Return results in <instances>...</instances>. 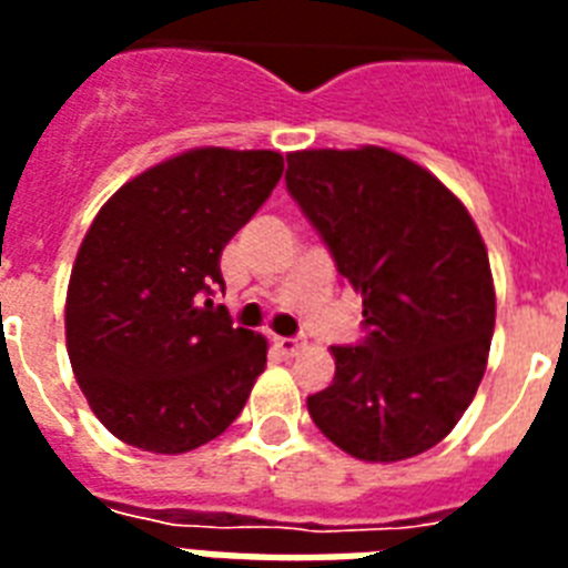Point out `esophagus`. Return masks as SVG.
I'll return each instance as SVG.
<instances>
[{
  "instance_id": "esophagus-1",
  "label": "esophagus",
  "mask_w": 568,
  "mask_h": 568,
  "mask_svg": "<svg viewBox=\"0 0 568 568\" xmlns=\"http://www.w3.org/2000/svg\"><path fill=\"white\" fill-rule=\"evenodd\" d=\"M274 347L283 356H294L301 351V342H297V338H274Z\"/></svg>"
}]
</instances>
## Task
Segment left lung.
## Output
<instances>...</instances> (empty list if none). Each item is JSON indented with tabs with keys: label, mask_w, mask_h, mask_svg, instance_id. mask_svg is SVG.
Returning a JSON list of instances; mask_svg holds the SVG:
<instances>
[{
	"label": "left lung",
	"mask_w": 568,
	"mask_h": 568,
	"mask_svg": "<svg viewBox=\"0 0 568 568\" xmlns=\"http://www.w3.org/2000/svg\"><path fill=\"white\" fill-rule=\"evenodd\" d=\"M285 185L363 294L365 338L329 347L336 377L312 422L365 463L424 454L486 372L495 285L471 214L430 171L383 146L288 153Z\"/></svg>",
	"instance_id": "left-lung-1"
}]
</instances>
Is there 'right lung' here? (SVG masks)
<instances>
[{"label":"right lung","mask_w":568,"mask_h":568,"mask_svg":"<svg viewBox=\"0 0 568 568\" xmlns=\"http://www.w3.org/2000/svg\"><path fill=\"white\" fill-rule=\"evenodd\" d=\"M283 176L274 150L196 146L129 180L93 217L67 285V354L93 415L132 448L221 436L267 342L214 306L221 253Z\"/></svg>","instance_id":"add662e5"}]
</instances>
